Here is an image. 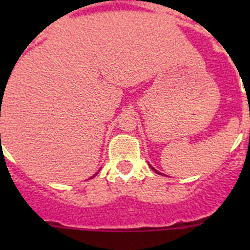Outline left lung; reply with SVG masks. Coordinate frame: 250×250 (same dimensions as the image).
<instances>
[{
  "label": "left lung",
  "mask_w": 250,
  "mask_h": 250,
  "mask_svg": "<svg viewBox=\"0 0 250 250\" xmlns=\"http://www.w3.org/2000/svg\"><path fill=\"white\" fill-rule=\"evenodd\" d=\"M151 169H152V170H155V169H154V167H151ZM155 171H156V170H155Z\"/></svg>",
  "instance_id": "left-lung-1"
}]
</instances>
